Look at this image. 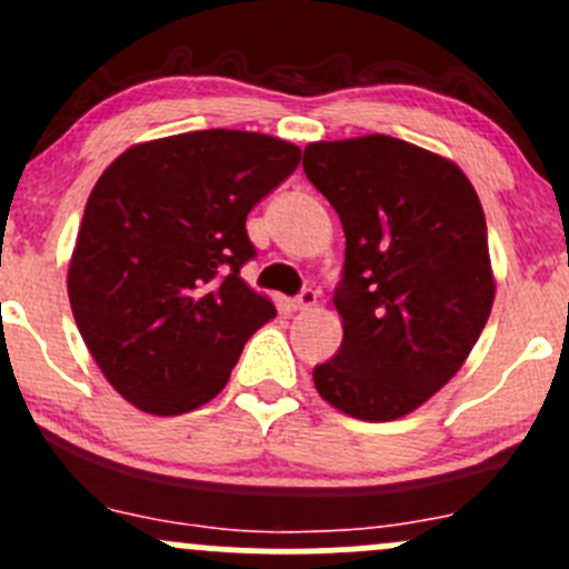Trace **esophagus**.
Instances as JSON below:
<instances>
[{
	"mask_svg": "<svg viewBox=\"0 0 569 569\" xmlns=\"http://www.w3.org/2000/svg\"><path fill=\"white\" fill-rule=\"evenodd\" d=\"M316 297H319V295H316L313 289H302L300 295L295 297V310H308V308H313Z\"/></svg>",
	"mask_w": 569,
	"mask_h": 569,
	"instance_id": "34e87169",
	"label": "esophagus"
}]
</instances>
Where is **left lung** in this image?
Wrapping results in <instances>:
<instances>
[{"label": "left lung", "instance_id": "left-lung-1", "mask_svg": "<svg viewBox=\"0 0 569 569\" xmlns=\"http://www.w3.org/2000/svg\"><path fill=\"white\" fill-rule=\"evenodd\" d=\"M302 169L346 234L343 343L316 390L357 420H398L458 373L490 316L482 204L456 163L392 136L310 143Z\"/></svg>", "mask_w": 569, "mask_h": 569}]
</instances>
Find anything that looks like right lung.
I'll use <instances>...</instances> for the list:
<instances>
[{"mask_svg": "<svg viewBox=\"0 0 569 569\" xmlns=\"http://www.w3.org/2000/svg\"><path fill=\"white\" fill-rule=\"evenodd\" d=\"M302 149L244 130H196L130 147L89 193L68 295L111 387L160 417L226 387L274 305L239 269L244 218L300 166Z\"/></svg>", "mask_w": 569, "mask_h": 569, "instance_id": "1", "label": "right lung"}]
</instances>
